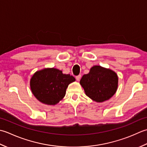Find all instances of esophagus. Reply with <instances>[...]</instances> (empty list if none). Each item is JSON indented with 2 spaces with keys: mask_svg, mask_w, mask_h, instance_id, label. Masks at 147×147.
<instances>
[{
  "mask_svg": "<svg viewBox=\"0 0 147 147\" xmlns=\"http://www.w3.org/2000/svg\"><path fill=\"white\" fill-rule=\"evenodd\" d=\"M80 79H81V75H79V76H76V80L77 81H79Z\"/></svg>",
  "mask_w": 147,
  "mask_h": 147,
  "instance_id": "esophagus-1",
  "label": "esophagus"
}]
</instances>
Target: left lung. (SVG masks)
<instances>
[{
	"mask_svg": "<svg viewBox=\"0 0 147 147\" xmlns=\"http://www.w3.org/2000/svg\"><path fill=\"white\" fill-rule=\"evenodd\" d=\"M80 84L88 97L97 102H103L115 93L118 77L111 70L94 66L89 74L82 76Z\"/></svg>",
	"mask_w": 147,
	"mask_h": 147,
	"instance_id": "8db88e82",
	"label": "left lung"
}]
</instances>
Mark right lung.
<instances>
[{"label": "right lung", "instance_id": "right-lung-1", "mask_svg": "<svg viewBox=\"0 0 147 147\" xmlns=\"http://www.w3.org/2000/svg\"><path fill=\"white\" fill-rule=\"evenodd\" d=\"M70 74L56 68H46L34 74L30 80L32 93L41 103L54 105L65 96L69 84L75 81Z\"/></svg>", "mask_w": 147, "mask_h": 147}]
</instances>
